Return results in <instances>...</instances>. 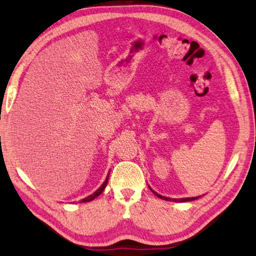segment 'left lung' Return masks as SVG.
Instances as JSON below:
<instances>
[{
    "mask_svg": "<svg viewBox=\"0 0 256 256\" xmlns=\"http://www.w3.org/2000/svg\"><path fill=\"white\" fill-rule=\"evenodd\" d=\"M153 193L156 195L158 198H160L165 200V201H172V202H188V201H194V200H196V198H200V196H195V198H170L162 196V195H160V194H158L156 192H154V191H153Z\"/></svg>",
    "mask_w": 256,
    "mask_h": 256,
    "instance_id": "8db88e82",
    "label": "left lung"
}]
</instances>
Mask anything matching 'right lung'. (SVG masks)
<instances>
[{
	"instance_id": "obj_1",
	"label": "right lung",
	"mask_w": 256,
	"mask_h": 256,
	"mask_svg": "<svg viewBox=\"0 0 256 256\" xmlns=\"http://www.w3.org/2000/svg\"><path fill=\"white\" fill-rule=\"evenodd\" d=\"M108 175L106 180H105V181H104V183L101 185V188H100L98 190H96V191H95L93 194L90 195V196H88V198H85L81 200V202H82V203H85V202H90V201H92V200H94L95 198H98V195L101 194V193L104 191V188H105V186H106V184H108Z\"/></svg>"
}]
</instances>
